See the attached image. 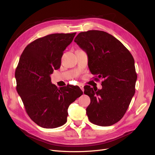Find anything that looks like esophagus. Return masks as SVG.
Masks as SVG:
<instances>
[{
  "instance_id": "34e87169",
  "label": "esophagus",
  "mask_w": 155,
  "mask_h": 155,
  "mask_svg": "<svg viewBox=\"0 0 155 155\" xmlns=\"http://www.w3.org/2000/svg\"><path fill=\"white\" fill-rule=\"evenodd\" d=\"M79 88L81 89L82 91L83 92L84 91V85H83V84H80V85H79Z\"/></svg>"
}]
</instances>
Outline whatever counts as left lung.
Here are the masks:
<instances>
[{"instance_id":"left-lung-1","label":"left lung","mask_w":155,"mask_h":155,"mask_svg":"<svg viewBox=\"0 0 155 155\" xmlns=\"http://www.w3.org/2000/svg\"><path fill=\"white\" fill-rule=\"evenodd\" d=\"M88 55V66L102 88L84 87L91 98L87 114L91 123L110 126L123 118L134 95L137 75L130 51L114 36L100 30L81 32L74 39Z\"/></svg>"}]
</instances>
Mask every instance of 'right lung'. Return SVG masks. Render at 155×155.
<instances>
[{
	"mask_svg": "<svg viewBox=\"0 0 155 155\" xmlns=\"http://www.w3.org/2000/svg\"><path fill=\"white\" fill-rule=\"evenodd\" d=\"M76 33L53 34L28 45L15 70L17 91L28 115L41 127L53 129L67 122L69 105L83 94L78 86L58 88L50 75L61 64L63 51Z\"/></svg>",
	"mask_w": 155,
	"mask_h": 155,
	"instance_id": "1",
	"label": "right lung"
}]
</instances>
